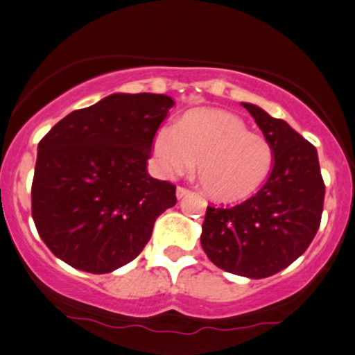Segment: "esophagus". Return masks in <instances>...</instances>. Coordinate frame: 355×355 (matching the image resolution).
<instances>
[{"label": "esophagus", "mask_w": 355, "mask_h": 355, "mask_svg": "<svg viewBox=\"0 0 355 355\" xmlns=\"http://www.w3.org/2000/svg\"><path fill=\"white\" fill-rule=\"evenodd\" d=\"M187 195H190V190H187V188H183V187L177 188V198L178 200H182L183 196H187Z\"/></svg>", "instance_id": "34e87169"}]
</instances>
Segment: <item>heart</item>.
<instances>
[{
    "instance_id": "obj_1",
    "label": "heart",
    "mask_w": 355,
    "mask_h": 355,
    "mask_svg": "<svg viewBox=\"0 0 355 355\" xmlns=\"http://www.w3.org/2000/svg\"><path fill=\"white\" fill-rule=\"evenodd\" d=\"M164 173H185L196 162V178L206 195L237 201L257 190L270 173V141L249 131L239 116L223 110H195L172 128L159 129L152 142Z\"/></svg>"
}]
</instances>
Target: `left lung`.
<instances>
[{"mask_svg": "<svg viewBox=\"0 0 355 355\" xmlns=\"http://www.w3.org/2000/svg\"><path fill=\"white\" fill-rule=\"evenodd\" d=\"M273 149V167L263 187L232 208H206L201 248L214 266L236 275L266 278L295 262L321 223L324 182L316 147L272 118L242 103Z\"/></svg>", "mask_w": 355, "mask_h": 355, "instance_id": "obj_1", "label": "left lung"}]
</instances>
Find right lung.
I'll list each match as a JSON object with an SVG mask.
<instances>
[{
  "instance_id": "obj_1",
  "label": "right lung",
  "mask_w": 355,
  "mask_h": 355,
  "mask_svg": "<svg viewBox=\"0 0 355 355\" xmlns=\"http://www.w3.org/2000/svg\"><path fill=\"white\" fill-rule=\"evenodd\" d=\"M167 95L114 93L71 111L37 147L33 219L52 254L73 268L110 273L137 257L155 219L177 203L175 185L147 173Z\"/></svg>"
}]
</instances>
